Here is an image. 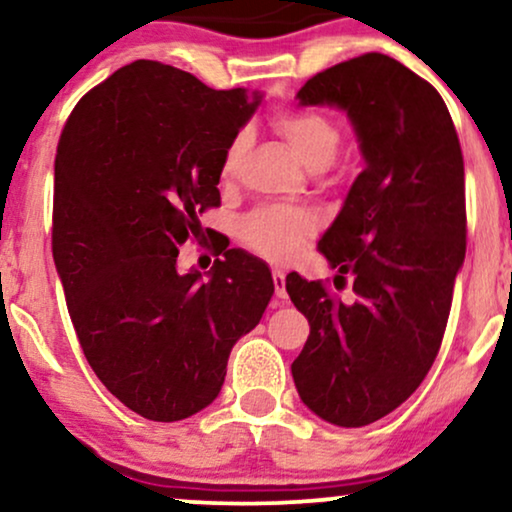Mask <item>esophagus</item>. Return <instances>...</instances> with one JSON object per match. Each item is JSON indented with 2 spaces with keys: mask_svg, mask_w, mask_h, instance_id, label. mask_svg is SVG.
I'll return each instance as SVG.
<instances>
[{
  "mask_svg": "<svg viewBox=\"0 0 512 512\" xmlns=\"http://www.w3.org/2000/svg\"><path fill=\"white\" fill-rule=\"evenodd\" d=\"M271 278H274V290H276V297H288L286 293V271L281 269H274V274H271Z\"/></svg>",
  "mask_w": 512,
  "mask_h": 512,
  "instance_id": "obj_1",
  "label": "esophagus"
}]
</instances>
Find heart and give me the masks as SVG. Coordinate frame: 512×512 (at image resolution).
Masks as SVG:
<instances>
[{
  "mask_svg": "<svg viewBox=\"0 0 512 512\" xmlns=\"http://www.w3.org/2000/svg\"><path fill=\"white\" fill-rule=\"evenodd\" d=\"M274 127L309 170H326L338 155L340 129L323 113L288 108L276 113ZM245 144H248L245 134H238L226 146L222 160L224 174L236 172ZM314 229L316 217L309 210L290 208V205H262L241 219L238 234L250 250L260 252L267 260L286 262L314 234Z\"/></svg>",
  "mask_w": 512,
  "mask_h": 512,
  "instance_id": "obj_1",
  "label": "heart"
}]
</instances>
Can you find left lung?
Listing matches in <instances>:
<instances>
[{
	"label": "left lung",
	"instance_id": "1",
	"mask_svg": "<svg viewBox=\"0 0 512 512\" xmlns=\"http://www.w3.org/2000/svg\"><path fill=\"white\" fill-rule=\"evenodd\" d=\"M297 99L347 113L364 170L319 241L335 286L349 274L357 297L286 278L309 321L290 368L309 411L361 428L418 390L442 345L465 260L463 153L437 89L385 54L316 73Z\"/></svg>",
	"mask_w": 512,
	"mask_h": 512
}]
</instances>
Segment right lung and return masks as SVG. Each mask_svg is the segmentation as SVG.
<instances>
[{
	"label": "right lung",
	"mask_w": 512,
	"mask_h": 512,
	"mask_svg": "<svg viewBox=\"0 0 512 512\" xmlns=\"http://www.w3.org/2000/svg\"><path fill=\"white\" fill-rule=\"evenodd\" d=\"M262 94L205 87L158 61H134L84 94L54 165L51 250L77 340L127 409L174 423L217 399L238 338L274 295L267 264L222 248L203 281L177 269L219 205L226 146Z\"/></svg>",
	"instance_id": "right-lung-1"
}]
</instances>
